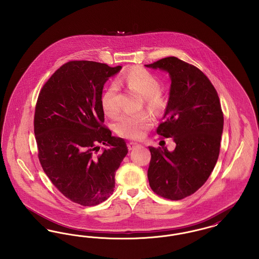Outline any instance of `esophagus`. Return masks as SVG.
Listing matches in <instances>:
<instances>
[{"label":"esophagus","instance_id":"1","mask_svg":"<svg viewBox=\"0 0 259 259\" xmlns=\"http://www.w3.org/2000/svg\"><path fill=\"white\" fill-rule=\"evenodd\" d=\"M140 146H141V145H139V144L136 143V142H130V143H128V145H127V147H128V150H129V151L135 150V149L139 148Z\"/></svg>","mask_w":259,"mask_h":259}]
</instances>
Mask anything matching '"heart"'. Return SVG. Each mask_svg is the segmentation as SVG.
Wrapping results in <instances>:
<instances>
[{
    "label": "heart",
    "mask_w": 259,
    "mask_h": 259,
    "mask_svg": "<svg viewBox=\"0 0 259 259\" xmlns=\"http://www.w3.org/2000/svg\"><path fill=\"white\" fill-rule=\"evenodd\" d=\"M118 85H125L137 92L144 99V104L152 112L159 113L165 108V99L160 93V82L157 77L142 67H133L116 79ZM102 108L108 117H115L119 112L118 87L111 84L102 96ZM153 125V117L148 112L122 114L116 120L114 129L121 137L139 140L146 135Z\"/></svg>",
    "instance_id": "1"
}]
</instances>
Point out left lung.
<instances>
[{"label": "left lung", "instance_id": "8db88e82", "mask_svg": "<svg viewBox=\"0 0 259 259\" xmlns=\"http://www.w3.org/2000/svg\"><path fill=\"white\" fill-rule=\"evenodd\" d=\"M167 71L171 87L156 133L173 138L176 148L149 147L148 178L152 191L171 200L191 196L206 182L220 152L224 117L212 83L195 65L168 57L146 64Z\"/></svg>", "mask_w": 259, "mask_h": 259}]
</instances>
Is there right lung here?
<instances>
[{
	"label": "right lung",
	"mask_w": 259,
	"mask_h": 259,
	"mask_svg": "<svg viewBox=\"0 0 259 259\" xmlns=\"http://www.w3.org/2000/svg\"><path fill=\"white\" fill-rule=\"evenodd\" d=\"M121 66L71 61L50 77L34 115L38 157L47 176L65 198L83 206L112 195L115 172L128 149L104 125V85ZM99 143L108 146L99 153Z\"/></svg>",
	"instance_id": "obj_1"
}]
</instances>
